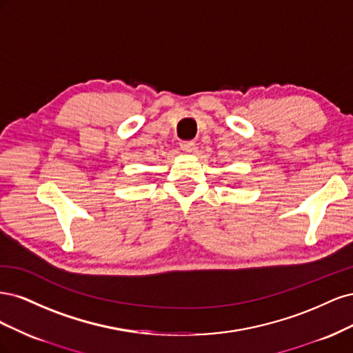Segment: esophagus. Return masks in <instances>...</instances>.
<instances>
[{
    "instance_id": "34e87169",
    "label": "esophagus",
    "mask_w": 353,
    "mask_h": 353,
    "mask_svg": "<svg viewBox=\"0 0 353 353\" xmlns=\"http://www.w3.org/2000/svg\"><path fill=\"white\" fill-rule=\"evenodd\" d=\"M179 147L184 153H193L196 150V144L193 141H183L179 143Z\"/></svg>"
}]
</instances>
